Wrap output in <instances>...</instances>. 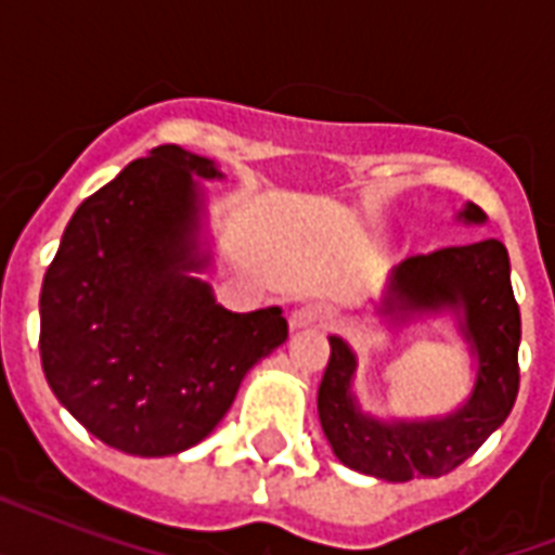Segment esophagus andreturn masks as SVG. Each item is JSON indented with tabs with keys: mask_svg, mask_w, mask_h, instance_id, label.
I'll use <instances>...</instances> for the list:
<instances>
[{
	"mask_svg": "<svg viewBox=\"0 0 555 555\" xmlns=\"http://www.w3.org/2000/svg\"><path fill=\"white\" fill-rule=\"evenodd\" d=\"M334 322V311L331 308H325V305H302V308H296L294 313H291V331H299V328H325V325H331Z\"/></svg>",
	"mask_w": 555,
	"mask_h": 555,
	"instance_id": "34e87169",
	"label": "esophagus"
}]
</instances>
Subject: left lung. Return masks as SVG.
I'll list each match as a JSON object with an SVG mask.
<instances>
[{
	"label": "left lung",
	"instance_id": "1",
	"mask_svg": "<svg viewBox=\"0 0 555 555\" xmlns=\"http://www.w3.org/2000/svg\"><path fill=\"white\" fill-rule=\"evenodd\" d=\"M457 218L466 224L487 221L475 204H466ZM377 313L391 325L452 313L478 363L473 391L443 417L379 421L357 403V354L346 339L331 337L328 369L317 397L322 431L348 469L391 483L440 478L475 455L516 403L521 313L509 285L507 247L499 238H483L400 261Z\"/></svg>",
	"mask_w": 555,
	"mask_h": 555
}]
</instances>
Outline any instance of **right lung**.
Wrapping results in <instances>:
<instances>
[{"label":"right lung","instance_id":"obj_1","mask_svg":"<svg viewBox=\"0 0 555 555\" xmlns=\"http://www.w3.org/2000/svg\"><path fill=\"white\" fill-rule=\"evenodd\" d=\"M224 178L176 143L82 201L39 294L56 400L126 455H178L216 429L244 374L287 339L282 308H221L198 270L204 192Z\"/></svg>","mask_w":555,"mask_h":555}]
</instances>
